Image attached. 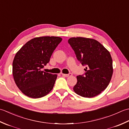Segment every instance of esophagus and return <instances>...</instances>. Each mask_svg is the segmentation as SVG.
<instances>
[{"label": "esophagus", "instance_id": "1", "mask_svg": "<svg viewBox=\"0 0 129 129\" xmlns=\"http://www.w3.org/2000/svg\"><path fill=\"white\" fill-rule=\"evenodd\" d=\"M62 75L63 76H64V77H69V76H72V73H69V74H64V73H62Z\"/></svg>", "mask_w": 129, "mask_h": 129}]
</instances>
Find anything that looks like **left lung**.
<instances>
[{"instance_id":"obj_1","label":"left lung","mask_w":129,"mask_h":129,"mask_svg":"<svg viewBox=\"0 0 129 129\" xmlns=\"http://www.w3.org/2000/svg\"><path fill=\"white\" fill-rule=\"evenodd\" d=\"M68 42L77 59L86 66L85 73L77 76V82L73 90L83 98L98 95L108 86L112 76V59L110 52L93 39L72 37Z\"/></svg>"}]
</instances>
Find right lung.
<instances>
[{
	"instance_id": "add662e5",
	"label": "right lung",
	"mask_w": 129,
	"mask_h": 129,
	"mask_svg": "<svg viewBox=\"0 0 129 129\" xmlns=\"http://www.w3.org/2000/svg\"><path fill=\"white\" fill-rule=\"evenodd\" d=\"M62 39L40 37L29 41L15 54L13 75L17 87L25 95L33 99L47 95L53 89L57 75L42 71Z\"/></svg>"
}]
</instances>
